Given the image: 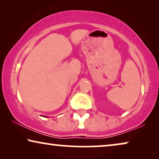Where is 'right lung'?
I'll return each instance as SVG.
<instances>
[{
    "label": "right lung",
    "mask_w": 159,
    "mask_h": 159,
    "mask_svg": "<svg viewBox=\"0 0 159 159\" xmlns=\"http://www.w3.org/2000/svg\"><path fill=\"white\" fill-rule=\"evenodd\" d=\"M44 117H45V116H44Z\"/></svg>",
    "instance_id": "add662e5"
}]
</instances>
